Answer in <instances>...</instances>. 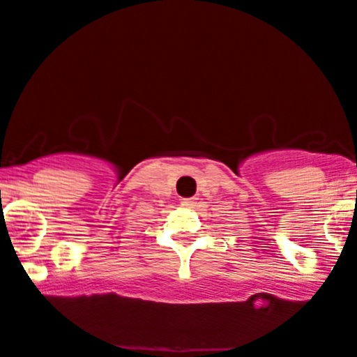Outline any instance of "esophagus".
I'll use <instances>...</instances> for the list:
<instances>
[{
    "label": "esophagus",
    "mask_w": 357,
    "mask_h": 357,
    "mask_svg": "<svg viewBox=\"0 0 357 357\" xmlns=\"http://www.w3.org/2000/svg\"><path fill=\"white\" fill-rule=\"evenodd\" d=\"M181 204L184 208H192L196 204V202H195V198H186V199H183Z\"/></svg>",
    "instance_id": "34e87169"
}]
</instances>
